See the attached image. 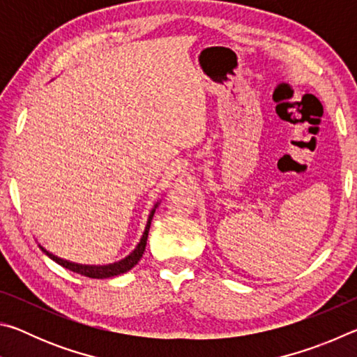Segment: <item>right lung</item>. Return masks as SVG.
<instances>
[{
	"instance_id": "right-lung-1",
	"label": "right lung",
	"mask_w": 357,
	"mask_h": 357,
	"mask_svg": "<svg viewBox=\"0 0 357 357\" xmlns=\"http://www.w3.org/2000/svg\"><path fill=\"white\" fill-rule=\"evenodd\" d=\"M160 202H157L153 209H151V213L148 215V222H146V227H144V231L140 238V243L137 244V247L134 250H132L128 257L119 259V261H114L110 264H80V263H74V261H69V259H64V258H59L56 255H53L52 252H48L45 247H40V250L45 253L48 258H52L53 261L58 263L59 266H63V268L72 271V273H77V274H82L84 277H91V279H108V277H114V275H121L124 273H128L130 271L134 266L140 261V258L143 257V252L146 249V241H148V233H149V227H151V220H153V215L155 213V208L159 206Z\"/></svg>"
}]
</instances>
